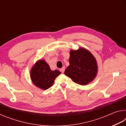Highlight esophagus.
Wrapping results in <instances>:
<instances>
[{"label":"esophagus","instance_id":"34e87169","mask_svg":"<svg viewBox=\"0 0 126 126\" xmlns=\"http://www.w3.org/2000/svg\"><path fill=\"white\" fill-rule=\"evenodd\" d=\"M64 71H65V67H62L60 69V71L61 72V73H63L64 72Z\"/></svg>","mask_w":126,"mask_h":126}]
</instances>
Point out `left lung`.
I'll list each match as a JSON object with an SVG mask.
<instances>
[{"mask_svg":"<svg viewBox=\"0 0 126 126\" xmlns=\"http://www.w3.org/2000/svg\"><path fill=\"white\" fill-rule=\"evenodd\" d=\"M69 65L64 74L80 85H87L95 77L97 64L93 55L84 48L70 52Z\"/></svg>","mask_w":126,"mask_h":126,"instance_id":"1","label":"left lung"}]
</instances>
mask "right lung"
Returning a JSON list of instances; mask_svg holds the SVG:
<instances>
[{"instance_id":"add662e5","label":"right lung","mask_w":126,"mask_h":126,"mask_svg":"<svg viewBox=\"0 0 126 126\" xmlns=\"http://www.w3.org/2000/svg\"><path fill=\"white\" fill-rule=\"evenodd\" d=\"M61 74L57 70L53 71L44 60L38 61L31 72L32 80L36 86L46 90L52 86L55 78Z\"/></svg>"}]
</instances>
